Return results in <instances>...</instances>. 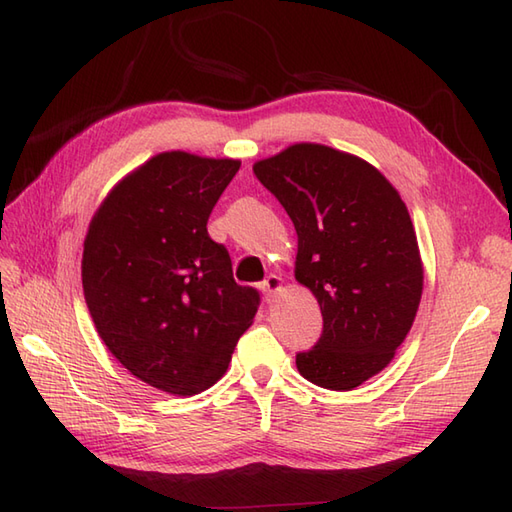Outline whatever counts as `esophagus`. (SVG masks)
I'll list each match as a JSON object with an SVG mask.
<instances>
[{
  "label": "esophagus",
  "mask_w": 512,
  "mask_h": 512,
  "mask_svg": "<svg viewBox=\"0 0 512 512\" xmlns=\"http://www.w3.org/2000/svg\"><path fill=\"white\" fill-rule=\"evenodd\" d=\"M262 292H264V297L266 299H273L277 292L281 290V277H277V275H268L264 281H262Z\"/></svg>",
  "instance_id": "esophagus-1"
}]
</instances>
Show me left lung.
I'll list each match as a JSON object with an SVG mask.
<instances>
[{"label": "left lung", "mask_w": 512, "mask_h": 512, "mask_svg": "<svg viewBox=\"0 0 512 512\" xmlns=\"http://www.w3.org/2000/svg\"><path fill=\"white\" fill-rule=\"evenodd\" d=\"M253 171L295 224V277L323 314L321 339L297 354L299 374L332 391L363 385L391 363L420 306L405 202L369 162L325 145H292Z\"/></svg>", "instance_id": "left-lung-1"}]
</instances>
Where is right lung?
<instances>
[{
	"instance_id": "obj_1",
	"label": "right lung",
	"mask_w": 512,
	"mask_h": 512,
	"mask_svg": "<svg viewBox=\"0 0 512 512\" xmlns=\"http://www.w3.org/2000/svg\"><path fill=\"white\" fill-rule=\"evenodd\" d=\"M239 160L165 151L129 173L92 217L83 295L96 332L143 383L193 396L222 378L259 308L206 231Z\"/></svg>"
}]
</instances>
